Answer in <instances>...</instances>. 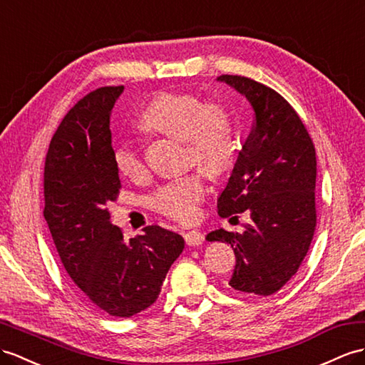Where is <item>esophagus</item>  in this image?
I'll use <instances>...</instances> for the list:
<instances>
[{
    "label": "esophagus",
    "mask_w": 365,
    "mask_h": 365,
    "mask_svg": "<svg viewBox=\"0 0 365 365\" xmlns=\"http://www.w3.org/2000/svg\"><path fill=\"white\" fill-rule=\"evenodd\" d=\"M184 240L189 246H200L202 243L204 237L200 230H189V232L184 234Z\"/></svg>",
    "instance_id": "34e87169"
}]
</instances>
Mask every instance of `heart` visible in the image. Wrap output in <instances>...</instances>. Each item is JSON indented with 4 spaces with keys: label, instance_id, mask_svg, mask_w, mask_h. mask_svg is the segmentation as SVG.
Wrapping results in <instances>:
<instances>
[{
    "label": "heart",
    "instance_id": "heart-1",
    "mask_svg": "<svg viewBox=\"0 0 365 365\" xmlns=\"http://www.w3.org/2000/svg\"><path fill=\"white\" fill-rule=\"evenodd\" d=\"M145 130L184 140V163L192 170L159 184L150 197V206L178 223H192L207 193V175L220 176L234 164V122L227 106L206 101L192 93H161L155 96L139 115ZM113 161L130 180L148 173L145 158L131 139H120Z\"/></svg>",
    "mask_w": 365,
    "mask_h": 365
}]
</instances>
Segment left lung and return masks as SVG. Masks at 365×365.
<instances>
[{
	"instance_id": "left-lung-1",
	"label": "left lung",
	"mask_w": 365,
	"mask_h": 365,
	"mask_svg": "<svg viewBox=\"0 0 365 365\" xmlns=\"http://www.w3.org/2000/svg\"><path fill=\"white\" fill-rule=\"evenodd\" d=\"M218 80L243 94L255 115L218 198V213L238 218L246 212L252 221L243 234L218 229L207 240L225 242L235 252L230 287L266 297L297 272L314 237L316 150L299 114L277 91L243 76Z\"/></svg>"
}]
</instances>
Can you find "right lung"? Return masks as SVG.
Returning <instances> with one entry per match:
<instances>
[{
    "instance_id": "right-lung-1",
    "label": "right lung",
    "mask_w": 365,
    "mask_h": 365,
    "mask_svg": "<svg viewBox=\"0 0 365 365\" xmlns=\"http://www.w3.org/2000/svg\"><path fill=\"white\" fill-rule=\"evenodd\" d=\"M123 86H102L71 108L44 163V210L68 275L103 313L131 317L152 307L184 238L161 226L123 238L108 204L122 189L113 161L110 113Z\"/></svg>"
}]
</instances>
